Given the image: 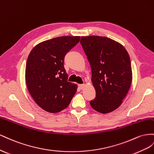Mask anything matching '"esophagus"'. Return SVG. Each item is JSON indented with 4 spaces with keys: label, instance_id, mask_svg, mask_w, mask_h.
<instances>
[{
    "label": "esophagus",
    "instance_id": "34e87169",
    "mask_svg": "<svg viewBox=\"0 0 154 154\" xmlns=\"http://www.w3.org/2000/svg\"><path fill=\"white\" fill-rule=\"evenodd\" d=\"M78 86H79V88L80 89H83V88H84L85 87V84L79 85H78Z\"/></svg>",
    "mask_w": 154,
    "mask_h": 154
}]
</instances>
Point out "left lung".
Wrapping results in <instances>:
<instances>
[{
	"label": "left lung",
	"instance_id": "left-lung-1",
	"mask_svg": "<svg viewBox=\"0 0 154 154\" xmlns=\"http://www.w3.org/2000/svg\"><path fill=\"white\" fill-rule=\"evenodd\" d=\"M80 42L91 66L96 91L91 106L99 113H110L121 106L132 81L128 53L121 44L106 37L82 36Z\"/></svg>",
	"mask_w": 154,
	"mask_h": 154
}]
</instances>
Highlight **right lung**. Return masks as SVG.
Here are the masks:
<instances>
[{"label": "right lung", "instance_id": "add662e5", "mask_svg": "<svg viewBox=\"0 0 154 154\" xmlns=\"http://www.w3.org/2000/svg\"><path fill=\"white\" fill-rule=\"evenodd\" d=\"M80 36H62L38 43L30 51L25 78L28 90L44 110L57 113L67 108L77 90L68 82L65 55L79 42Z\"/></svg>", "mask_w": 154, "mask_h": 154}]
</instances>
